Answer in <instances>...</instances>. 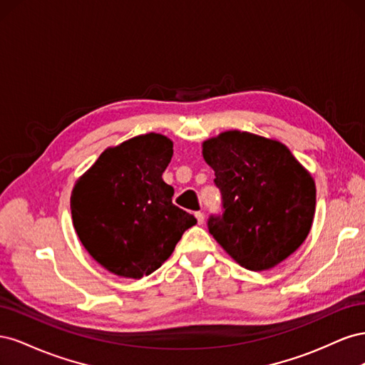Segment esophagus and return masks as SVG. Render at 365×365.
Listing matches in <instances>:
<instances>
[{
	"mask_svg": "<svg viewBox=\"0 0 365 365\" xmlns=\"http://www.w3.org/2000/svg\"><path fill=\"white\" fill-rule=\"evenodd\" d=\"M195 217H196V220H197V224H200V225H202V224H204L205 216H204V213H202V212H196V213H195Z\"/></svg>",
	"mask_w": 365,
	"mask_h": 365,
	"instance_id": "1",
	"label": "esophagus"
}]
</instances>
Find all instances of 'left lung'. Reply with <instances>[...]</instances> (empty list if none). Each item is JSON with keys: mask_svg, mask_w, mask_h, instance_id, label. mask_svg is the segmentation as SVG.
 Instances as JSON below:
<instances>
[{"mask_svg": "<svg viewBox=\"0 0 365 365\" xmlns=\"http://www.w3.org/2000/svg\"><path fill=\"white\" fill-rule=\"evenodd\" d=\"M215 170L222 213L208 231L240 267L274 268L300 247L312 227L315 182L282 143L228 130L202 145Z\"/></svg>", "mask_w": 365, "mask_h": 365, "instance_id": "1", "label": "left lung"}]
</instances>
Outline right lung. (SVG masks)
Here are the masks:
<instances>
[{
    "mask_svg": "<svg viewBox=\"0 0 365 365\" xmlns=\"http://www.w3.org/2000/svg\"><path fill=\"white\" fill-rule=\"evenodd\" d=\"M160 134L130 138L106 149L71 193L76 233L93 259L120 277L141 279L170 257L196 224L172 202L163 172L173 155Z\"/></svg>",
    "mask_w": 365,
    "mask_h": 365,
    "instance_id": "1",
    "label": "right lung"
}]
</instances>
